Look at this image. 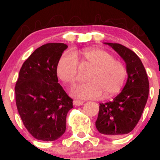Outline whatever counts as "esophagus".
Returning a JSON list of instances; mask_svg holds the SVG:
<instances>
[{
  "mask_svg": "<svg viewBox=\"0 0 160 160\" xmlns=\"http://www.w3.org/2000/svg\"><path fill=\"white\" fill-rule=\"evenodd\" d=\"M73 104H74V106H80L83 104V102L82 101H79V100H74L73 102Z\"/></svg>",
  "mask_w": 160,
  "mask_h": 160,
  "instance_id": "1",
  "label": "esophagus"
}]
</instances>
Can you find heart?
<instances>
[{"label": "heart", "instance_id": "b5f03b06", "mask_svg": "<svg viewBox=\"0 0 160 160\" xmlns=\"http://www.w3.org/2000/svg\"><path fill=\"white\" fill-rule=\"evenodd\" d=\"M78 65L91 68L86 80L76 85L71 95L80 99H95L117 94L123 86L126 76L124 65L113 58L111 53L102 49L73 50L65 53L56 64L57 77L65 85H74L78 76Z\"/></svg>", "mask_w": 160, "mask_h": 160}]
</instances>
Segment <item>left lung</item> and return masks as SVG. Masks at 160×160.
<instances>
[{
  "label": "left lung",
  "mask_w": 160,
  "mask_h": 160,
  "mask_svg": "<svg viewBox=\"0 0 160 160\" xmlns=\"http://www.w3.org/2000/svg\"><path fill=\"white\" fill-rule=\"evenodd\" d=\"M111 47L124 60L127 80L112 102L100 104L95 126L101 134L114 138L129 133L136 126L149 94L148 74L139 57L120 43H104Z\"/></svg>",
  "instance_id": "1"
}]
</instances>
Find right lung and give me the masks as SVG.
I'll list each match as a JSON object with an SVG mask.
<instances>
[{"label":"right lung","mask_w":160,"mask_h":160,"mask_svg":"<svg viewBox=\"0 0 160 160\" xmlns=\"http://www.w3.org/2000/svg\"><path fill=\"white\" fill-rule=\"evenodd\" d=\"M68 46L47 43L34 50L19 71L16 103L28 132L36 139L56 141L65 133L73 100L58 83L56 64Z\"/></svg>","instance_id":"right-lung-1"}]
</instances>
